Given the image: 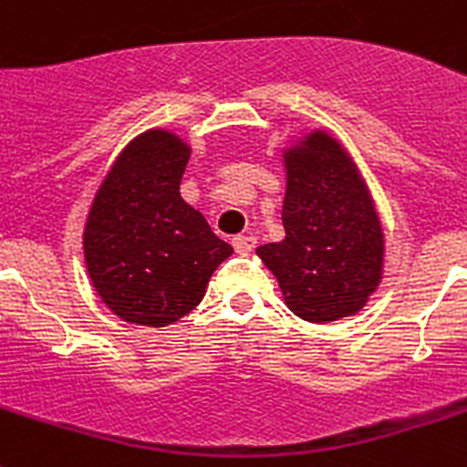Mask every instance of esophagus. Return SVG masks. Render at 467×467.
Wrapping results in <instances>:
<instances>
[{
  "label": "esophagus",
  "instance_id": "esophagus-1",
  "mask_svg": "<svg viewBox=\"0 0 467 467\" xmlns=\"http://www.w3.org/2000/svg\"><path fill=\"white\" fill-rule=\"evenodd\" d=\"M233 246L237 254H249L256 246V237L254 234H237V237H233Z\"/></svg>",
  "mask_w": 467,
  "mask_h": 467
}]
</instances>
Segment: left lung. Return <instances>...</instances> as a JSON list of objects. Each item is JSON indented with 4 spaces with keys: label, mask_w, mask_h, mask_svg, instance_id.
<instances>
[{
    "label": "left lung",
    "mask_w": 467,
    "mask_h": 467,
    "mask_svg": "<svg viewBox=\"0 0 467 467\" xmlns=\"http://www.w3.org/2000/svg\"><path fill=\"white\" fill-rule=\"evenodd\" d=\"M285 240L256 254L280 282L289 311L308 323L354 316L382 277L385 234L344 147L316 130L287 149Z\"/></svg>",
    "instance_id": "obj_1"
}]
</instances>
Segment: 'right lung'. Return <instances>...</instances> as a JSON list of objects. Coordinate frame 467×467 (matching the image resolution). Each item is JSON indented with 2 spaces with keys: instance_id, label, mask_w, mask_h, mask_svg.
<instances>
[{
  "instance_id": "obj_1",
  "label": "right lung",
  "mask_w": 467,
  "mask_h": 467,
  "mask_svg": "<svg viewBox=\"0 0 467 467\" xmlns=\"http://www.w3.org/2000/svg\"><path fill=\"white\" fill-rule=\"evenodd\" d=\"M190 147L147 130L120 151L85 225L89 280L119 318L163 327L199 306L213 270L233 254L180 197Z\"/></svg>"
}]
</instances>
